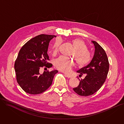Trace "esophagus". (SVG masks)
Wrapping results in <instances>:
<instances>
[{"instance_id":"obj_1","label":"esophagus","mask_w":124,"mask_h":124,"mask_svg":"<svg viewBox=\"0 0 124 124\" xmlns=\"http://www.w3.org/2000/svg\"><path fill=\"white\" fill-rule=\"evenodd\" d=\"M64 75H65V77H67V78H68L72 77V76L70 75V74H66V73H65Z\"/></svg>"}]
</instances>
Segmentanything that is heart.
I'll return each instance as SVG.
<instances>
[{
    "label": "heart",
    "instance_id": "b5f03b06",
    "mask_svg": "<svg viewBox=\"0 0 124 124\" xmlns=\"http://www.w3.org/2000/svg\"><path fill=\"white\" fill-rule=\"evenodd\" d=\"M61 43L59 39L55 41L52 47L53 54L58 52ZM71 43L74 47L71 56L75 59L77 65L80 67H84L89 64L91 61V56L84 41L76 38L71 40ZM54 64L58 70L63 72H68L74 66V61L72 59L61 56L55 60Z\"/></svg>",
    "mask_w": 124,
    "mask_h": 124
}]
</instances>
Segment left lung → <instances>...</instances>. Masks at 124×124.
Segmentation results:
<instances>
[{"mask_svg": "<svg viewBox=\"0 0 124 124\" xmlns=\"http://www.w3.org/2000/svg\"><path fill=\"white\" fill-rule=\"evenodd\" d=\"M94 46V53L91 62L77 71L79 77L84 75L83 79L79 80V85L73 88L74 91L81 96L91 95L97 92L104 84L109 70V63L107 54L101 46L92 41Z\"/></svg>", "mask_w": 124, "mask_h": 124, "instance_id": "obj_1", "label": "left lung"}]
</instances>
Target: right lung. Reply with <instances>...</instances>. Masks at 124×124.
Listing matches in <instances>:
<instances>
[{
	"mask_svg": "<svg viewBox=\"0 0 124 124\" xmlns=\"http://www.w3.org/2000/svg\"><path fill=\"white\" fill-rule=\"evenodd\" d=\"M56 36L40 34L31 39L20 49L15 63L18 83L26 93L37 94L47 90L52 85L57 70H47L40 74L39 70L45 66L50 68L47 54L50 40Z\"/></svg>",
	"mask_w": 124,
	"mask_h": 124,
	"instance_id": "right-lung-1",
	"label": "right lung"
}]
</instances>
